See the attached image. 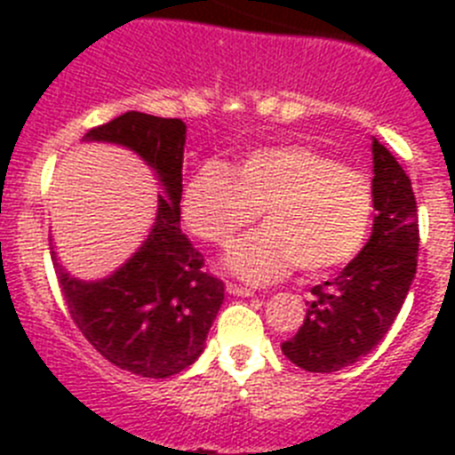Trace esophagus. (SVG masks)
<instances>
[{
	"mask_svg": "<svg viewBox=\"0 0 455 455\" xmlns=\"http://www.w3.org/2000/svg\"><path fill=\"white\" fill-rule=\"evenodd\" d=\"M228 291L232 293V296H243V299H248V296H252V289H248V287H241V284H232V283H228Z\"/></svg>",
	"mask_w": 455,
	"mask_h": 455,
	"instance_id": "34e87169",
	"label": "esophagus"
}]
</instances>
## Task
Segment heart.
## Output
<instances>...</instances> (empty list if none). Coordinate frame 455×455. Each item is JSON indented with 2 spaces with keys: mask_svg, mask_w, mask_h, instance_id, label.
I'll return each instance as SVG.
<instances>
[{
  "mask_svg": "<svg viewBox=\"0 0 455 455\" xmlns=\"http://www.w3.org/2000/svg\"><path fill=\"white\" fill-rule=\"evenodd\" d=\"M262 212L264 228L225 252V267L251 283H268L296 264L325 275L363 251L373 196L363 172L339 166L309 146L262 148L232 168L204 164L187 180L182 216L209 243H225Z\"/></svg>",
  "mask_w": 455,
  "mask_h": 455,
  "instance_id": "obj_1",
  "label": "heart"
}]
</instances>
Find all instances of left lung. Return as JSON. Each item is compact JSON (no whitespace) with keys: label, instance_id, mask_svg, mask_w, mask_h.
<instances>
[{"label":"left lung","instance_id":"8db88e82","mask_svg":"<svg viewBox=\"0 0 455 455\" xmlns=\"http://www.w3.org/2000/svg\"><path fill=\"white\" fill-rule=\"evenodd\" d=\"M371 152V236L335 280L312 289L303 325L283 344L284 355L305 371H339L373 351L415 280L419 225L412 184L376 139Z\"/></svg>","mask_w":455,"mask_h":455}]
</instances>
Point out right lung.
I'll use <instances>...</instances> for the list:
<instances>
[{
  "mask_svg": "<svg viewBox=\"0 0 455 455\" xmlns=\"http://www.w3.org/2000/svg\"><path fill=\"white\" fill-rule=\"evenodd\" d=\"M84 140L136 152L155 171L164 193L148 239L111 275L79 280L59 264L52 248L63 299L72 321L108 363L143 378L175 376L204 351L225 296V284L203 271V255L180 230L187 124L127 111Z\"/></svg>",
  "mask_w": 455,
  "mask_h": 455,
  "instance_id": "right-lung-1",
  "label": "right lung"
}]
</instances>
